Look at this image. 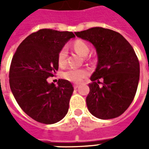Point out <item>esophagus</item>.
<instances>
[{
    "mask_svg": "<svg viewBox=\"0 0 149 149\" xmlns=\"http://www.w3.org/2000/svg\"><path fill=\"white\" fill-rule=\"evenodd\" d=\"M73 87H74L75 89H77V88H78V87H79V85H78V84H74Z\"/></svg>",
    "mask_w": 149,
    "mask_h": 149,
    "instance_id": "esophagus-1",
    "label": "esophagus"
}]
</instances>
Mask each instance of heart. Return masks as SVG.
Wrapping results in <instances>:
<instances>
[{"mask_svg": "<svg viewBox=\"0 0 149 149\" xmlns=\"http://www.w3.org/2000/svg\"><path fill=\"white\" fill-rule=\"evenodd\" d=\"M73 47H74L76 52L79 53L81 56H86L89 52V48L86 43L81 40H76L73 44ZM66 58H67V48L66 47H63L58 53V56H57V60H58V64L60 66H64L66 64ZM88 75V71L85 69H74V68H71L68 69V71L64 72L63 77L65 80L70 81V82H73L76 84H79L81 81H83L84 77H86Z\"/></svg>", "mask_w": 149, "mask_h": 149, "instance_id": "heart-1", "label": "heart"}]
</instances>
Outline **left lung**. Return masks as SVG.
<instances>
[{"label": "left lung", "instance_id": "8db88e82", "mask_svg": "<svg viewBox=\"0 0 149 149\" xmlns=\"http://www.w3.org/2000/svg\"><path fill=\"white\" fill-rule=\"evenodd\" d=\"M75 34L93 45L98 59L88 84V109L99 119L116 118L129 107L137 89L140 64L134 49L121 34L108 29L94 27Z\"/></svg>", "mask_w": 149, "mask_h": 149}]
</instances>
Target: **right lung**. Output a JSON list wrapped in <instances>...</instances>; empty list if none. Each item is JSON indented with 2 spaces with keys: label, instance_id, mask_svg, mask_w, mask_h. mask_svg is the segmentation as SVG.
<instances>
[{
  "label": "right lung",
  "instance_id": "right-lung-1",
  "mask_svg": "<svg viewBox=\"0 0 149 149\" xmlns=\"http://www.w3.org/2000/svg\"><path fill=\"white\" fill-rule=\"evenodd\" d=\"M75 35L72 32L43 29L21 43L12 59L10 88L17 102L31 118L45 125L61 120L67 114L73 92L67 80L57 86L47 78L58 70V53Z\"/></svg>",
  "mask_w": 149,
  "mask_h": 149
}]
</instances>
